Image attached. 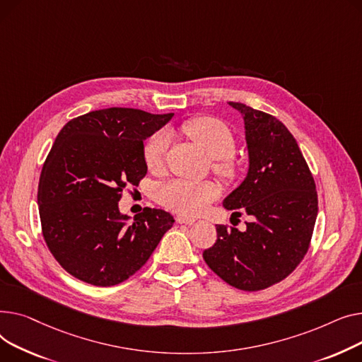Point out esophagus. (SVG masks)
<instances>
[{"mask_svg": "<svg viewBox=\"0 0 362 362\" xmlns=\"http://www.w3.org/2000/svg\"><path fill=\"white\" fill-rule=\"evenodd\" d=\"M175 221H177V223H185V225H191V223L196 222L193 218H188V216H184V215H177Z\"/></svg>", "mask_w": 362, "mask_h": 362, "instance_id": "1", "label": "esophagus"}]
</instances>
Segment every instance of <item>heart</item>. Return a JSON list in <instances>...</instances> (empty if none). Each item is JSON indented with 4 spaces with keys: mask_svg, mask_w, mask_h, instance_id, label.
Masks as SVG:
<instances>
[{
    "mask_svg": "<svg viewBox=\"0 0 362 362\" xmlns=\"http://www.w3.org/2000/svg\"><path fill=\"white\" fill-rule=\"evenodd\" d=\"M184 134L200 144L214 156V169L225 180H235L241 163L233 155L237 140L229 127L215 117H196L182 125ZM169 144L168 133L160 130L148 139L143 148L144 162L148 169H159L166 156ZM221 196V185L215 181H187L173 180L158 188L156 200L159 204L182 215H199L204 207Z\"/></svg>",
    "mask_w": 362,
    "mask_h": 362,
    "instance_id": "obj_1",
    "label": "heart"
}]
</instances>
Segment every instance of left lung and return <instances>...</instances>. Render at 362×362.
<instances>
[{"mask_svg": "<svg viewBox=\"0 0 362 362\" xmlns=\"http://www.w3.org/2000/svg\"><path fill=\"white\" fill-rule=\"evenodd\" d=\"M250 168L243 184L223 200L228 210L252 216L241 232L218 225V240L203 259L221 279L241 291L279 284L310 248L318 200L315 182L298 143L278 118L240 102Z\"/></svg>", "mask_w": 362, "mask_h": 362, "instance_id": "obj_1", "label": "left lung"}]
</instances>
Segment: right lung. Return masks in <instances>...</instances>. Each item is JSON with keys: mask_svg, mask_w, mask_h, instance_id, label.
<instances>
[{"mask_svg": "<svg viewBox=\"0 0 362 362\" xmlns=\"http://www.w3.org/2000/svg\"><path fill=\"white\" fill-rule=\"evenodd\" d=\"M173 115L99 110L58 133L39 178V216L52 256L74 278L95 286L127 281L174 225L162 209L144 207L133 222L118 209L122 191L147 173L143 140Z\"/></svg>", "mask_w": 362, "mask_h": 362, "instance_id": "obj_1", "label": "right lung"}]
</instances>
